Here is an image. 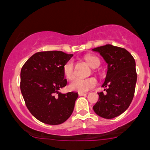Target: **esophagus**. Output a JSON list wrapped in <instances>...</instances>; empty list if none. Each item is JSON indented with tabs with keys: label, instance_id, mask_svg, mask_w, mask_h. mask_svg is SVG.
Instances as JSON below:
<instances>
[{
	"label": "esophagus",
	"instance_id": "obj_1",
	"mask_svg": "<svg viewBox=\"0 0 150 150\" xmlns=\"http://www.w3.org/2000/svg\"><path fill=\"white\" fill-rule=\"evenodd\" d=\"M78 95H79V96H86L87 93H86V92H79Z\"/></svg>",
	"mask_w": 150,
	"mask_h": 150
}]
</instances>
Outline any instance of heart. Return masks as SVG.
I'll use <instances>...</instances> for the list:
<instances>
[{
	"instance_id": "1",
	"label": "heart",
	"mask_w": 150,
	"mask_h": 150,
	"mask_svg": "<svg viewBox=\"0 0 150 150\" xmlns=\"http://www.w3.org/2000/svg\"><path fill=\"white\" fill-rule=\"evenodd\" d=\"M86 60L88 64L92 68H98L100 66V60L96 56L89 55L86 57ZM64 75L69 80H72L75 76V64L72 60H69L67 61L64 66ZM98 82L96 78H89L83 79V78H76L73 80L69 85V89L71 91H75L79 92H86L90 90L91 89L96 86Z\"/></svg>"
}]
</instances>
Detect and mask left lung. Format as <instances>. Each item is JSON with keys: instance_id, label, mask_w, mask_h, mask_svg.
<instances>
[{"instance_id": "obj_1", "label": "left lung", "mask_w": 150, "mask_h": 150, "mask_svg": "<svg viewBox=\"0 0 150 150\" xmlns=\"http://www.w3.org/2000/svg\"><path fill=\"white\" fill-rule=\"evenodd\" d=\"M103 57L107 65V76L102 87L107 93L98 92L99 100L93 110L100 117L111 119L128 109L133 99L137 81L135 61L127 50L111 44L92 50Z\"/></svg>"}]
</instances>
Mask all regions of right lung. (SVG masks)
<instances>
[{"mask_svg": "<svg viewBox=\"0 0 150 150\" xmlns=\"http://www.w3.org/2000/svg\"><path fill=\"white\" fill-rule=\"evenodd\" d=\"M73 54L61 51L39 52L27 60L21 71V91L26 107L38 121L58 125L70 117L77 92H59L66 86L64 66Z\"/></svg>", "mask_w": 150, "mask_h": 150, "instance_id": "right-lung-1", "label": "right lung"}]
</instances>
